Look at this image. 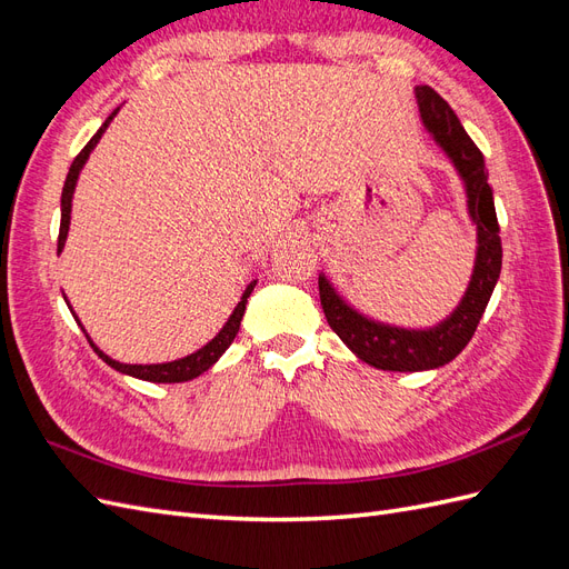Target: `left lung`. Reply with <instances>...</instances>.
Instances as JSON below:
<instances>
[{"label": "left lung", "mask_w": 569, "mask_h": 569, "mask_svg": "<svg viewBox=\"0 0 569 569\" xmlns=\"http://www.w3.org/2000/svg\"><path fill=\"white\" fill-rule=\"evenodd\" d=\"M416 99L425 130L456 168L465 189L468 216L477 228V251L468 289H465L453 311L437 325L403 327L366 316L339 295L325 272H320L318 278L322 311L337 337L363 363L391 372L437 370L451 363L468 347L481 316L487 311L498 274H501L503 258L485 157L460 126L453 109L432 88L418 84Z\"/></svg>", "instance_id": "left-lung-1"}]
</instances>
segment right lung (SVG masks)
Listing matches in <instances>:
<instances>
[{
	"instance_id": "add662e5",
	"label": "right lung",
	"mask_w": 569,
	"mask_h": 569,
	"mask_svg": "<svg viewBox=\"0 0 569 569\" xmlns=\"http://www.w3.org/2000/svg\"><path fill=\"white\" fill-rule=\"evenodd\" d=\"M120 111V107L104 120V126H101L99 130H97V134L92 137V140L84 144V149L78 153L76 157V161L71 163V170H68V176H66V184H63V192H61V228H59V253L63 251V247H66V237H68V230H71V209H73V194H76V184H78V178H80V170L84 168V163H88V159H90V153L94 151V147L99 144V140H101V134L107 132V128H109V123L111 120L116 118V113ZM253 287H256V280H251L249 284H247V289L242 291V297H239V303L234 306V311L230 313V318H228V322L220 327V332L211 339V341H206L201 349H197L194 353H189V356H182V358H176V360H168V363H149V366H142V363H120V360H113L111 356H107L104 351H101L97 343L92 341V337L88 335V330H84L82 327V322L78 320V316H76V311H73V306L68 303V299H66V303H68V308H71V313H73V318H76V322L80 325V330L84 332V337H88V341H90V347L94 349V353L104 360L107 366H111L113 370H118V372H123V375H128V377H134V380H144V382H157V385H178V382H189V380H194V377H199V375H203L206 370H209L211 366H216L218 363V358L228 351V347L230 343L234 341V337H237V332H239V325H242V318H244V311H247V299L251 297V291H253Z\"/></svg>"
}]
</instances>
